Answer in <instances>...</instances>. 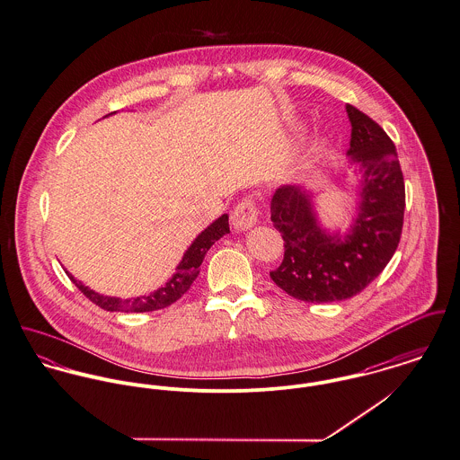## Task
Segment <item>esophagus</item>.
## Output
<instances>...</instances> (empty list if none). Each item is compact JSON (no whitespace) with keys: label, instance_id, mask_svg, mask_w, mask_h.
I'll use <instances>...</instances> for the list:
<instances>
[{"label":"esophagus","instance_id":"1","mask_svg":"<svg viewBox=\"0 0 460 460\" xmlns=\"http://www.w3.org/2000/svg\"><path fill=\"white\" fill-rule=\"evenodd\" d=\"M230 219H232V225H234L235 230H241V232L250 230L251 226L256 225V219H258L256 202H254L251 197L243 199V200L235 206V209L232 212Z\"/></svg>","mask_w":460,"mask_h":460}]
</instances>
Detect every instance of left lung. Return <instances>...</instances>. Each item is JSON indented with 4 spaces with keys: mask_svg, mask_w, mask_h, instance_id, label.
Returning <instances> with one entry per match:
<instances>
[{
    "mask_svg": "<svg viewBox=\"0 0 460 460\" xmlns=\"http://www.w3.org/2000/svg\"><path fill=\"white\" fill-rule=\"evenodd\" d=\"M351 123L348 156L364 170L358 216L346 235L327 234L313 197L298 186L276 190L270 219L285 241V258L272 281L304 302L346 300L362 292L399 246L406 193L397 151L385 129L346 105Z\"/></svg>",
    "mask_w": 460,
    "mask_h": 460,
    "instance_id": "1",
    "label": "left lung"
}]
</instances>
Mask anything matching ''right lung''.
Here are the masks:
<instances>
[{"label": "right lung", "mask_w": 460, "mask_h": 460, "mask_svg": "<svg viewBox=\"0 0 460 460\" xmlns=\"http://www.w3.org/2000/svg\"><path fill=\"white\" fill-rule=\"evenodd\" d=\"M230 234V226H228V216L223 214L221 217H217L214 223H210L209 226L191 243V246L184 252L182 260L179 261V265L175 267V274L168 279L167 285L158 288L156 292L144 295V296H135V298H118V296H107V295H100V293L93 292L91 288L84 287L81 281H77L70 272L68 278L75 283V287L98 307L111 311V313H149V311H158L168 307L170 304H173L175 300H179L184 293L190 290V287L193 285V281L197 279L199 272H200V265L210 250V246L219 241L223 235Z\"/></svg>", "instance_id": "obj_1"}]
</instances>
